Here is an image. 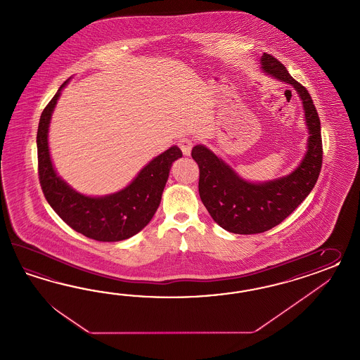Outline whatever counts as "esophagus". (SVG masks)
<instances>
[{
	"mask_svg": "<svg viewBox=\"0 0 360 360\" xmlns=\"http://www.w3.org/2000/svg\"><path fill=\"white\" fill-rule=\"evenodd\" d=\"M178 146L181 148V150H182V153H184V155H190V153H191V149H193V146H194V143H193V140H191V139L184 137V139H181V140L178 141Z\"/></svg>",
	"mask_w": 360,
	"mask_h": 360,
	"instance_id": "esophagus-1",
	"label": "esophagus"
}]
</instances>
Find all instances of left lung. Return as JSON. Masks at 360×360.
Segmentation results:
<instances>
[{"instance_id":"obj_1","label":"left lung","mask_w":360,"mask_h":360,"mask_svg":"<svg viewBox=\"0 0 360 360\" xmlns=\"http://www.w3.org/2000/svg\"><path fill=\"white\" fill-rule=\"evenodd\" d=\"M261 65L264 73L290 84L302 98L308 146L291 174L262 184L245 181L208 148H193L191 155L199 166L200 199L214 223L231 233H262L282 223L313 190L322 165L320 117L308 90L271 55L263 53Z\"/></svg>"}]
</instances>
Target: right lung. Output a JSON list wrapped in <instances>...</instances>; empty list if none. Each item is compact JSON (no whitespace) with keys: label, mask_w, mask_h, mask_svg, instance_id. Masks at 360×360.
<instances>
[{"label":"right lung","mask_w":360,"mask_h":360,"mask_svg":"<svg viewBox=\"0 0 360 360\" xmlns=\"http://www.w3.org/2000/svg\"><path fill=\"white\" fill-rule=\"evenodd\" d=\"M68 82L67 79L58 88L40 117L37 146L43 194L53 211L78 233L102 243L127 240L139 233L152 220L161 202L172 164L182 157V152L176 146H170L144 166L129 185L115 194L98 198L79 194L58 176L49 155L51 117L61 90Z\"/></svg>","instance_id":"right-lung-1"}]
</instances>
